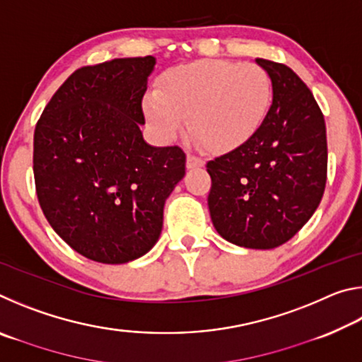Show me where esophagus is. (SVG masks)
<instances>
[{"label": "esophagus", "mask_w": 362, "mask_h": 362, "mask_svg": "<svg viewBox=\"0 0 362 362\" xmlns=\"http://www.w3.org/2000/svg\"><path fill=\"white\" fill-rule=\"evenodd\" d=\"M204 161L194 155H187V168L188 169H196V168H203Z\"/></svg>", "instance_id": "34e87169"}]
</instances>
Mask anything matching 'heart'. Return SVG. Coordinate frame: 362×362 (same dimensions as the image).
Listing matches in <instances>:
<instances>
[{"mask_svg": "<svg viewBox=\"0 0 362 362\" xmlns=\"http://www.w3.org/2000/svg\"><path fill=\"white\" fill-rule=\"evenodd\" d=\"M273 102L268 73L255 64L199 60L164 75L145 97V115L163 140H174L189 119L196 140L214 153L241 148L265 122Z\"/></svg>", "mask_w": 362, "mask_h": 362, "instance_id": "heart-1", "label": "heart"}]
</instances>
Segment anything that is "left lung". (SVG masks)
<instances>
[{"label":"left lung","instance_id":"obj_1","mask_svg":"<svg viewBox=\"0 0 362 362\" xmlns=\"http://www.w3.org/2000/svg\"><path fill=\"white\" fill-rule=\"evenodd\" d=\"M273 84L260 131L207 163V204L220 236L247 249H274L313 216L326 188V122L311 90L289 66L255 59Z\"/></svg>","mask_w":362,"mask_h":362}]
</instances>
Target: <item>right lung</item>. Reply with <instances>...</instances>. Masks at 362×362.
<instances>
[{"mask_svg": "<svg viewBox=\"0 0 362 362\" xmlns=\"http://www.w3.org/2000/svg\"><path fill=\"white\" fill-rule=\"evenodd\" d=\"M156 59H115L76 70L42 112L33 137L36 194L54 231L99 263L145 255L185 175L179 146L144 140L142 99Z\"/></svg>", "mask_w": 362, "mask_h": 362, "instance_id": "add662e5", "label": "right lung"}]
</instances>
